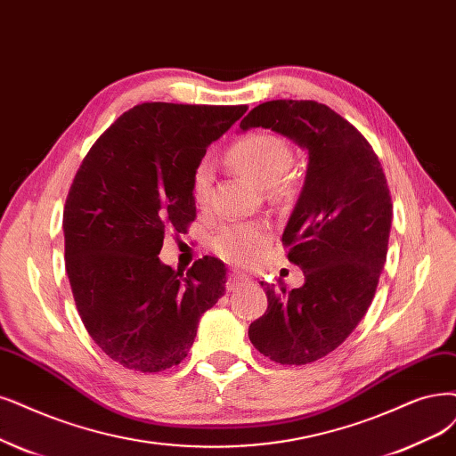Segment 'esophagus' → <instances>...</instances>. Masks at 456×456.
I'll return each mask as SVG.
<instances>
[{
  "label": "esophagus",
  "instance_id": "1",
  "mask_svg": "<svg viewBox=\"0 0 456 456\" xmlns=\"http://www.w3.org/2000/svg\"><path fill=\"white\" fill-rule=\"evenodd\" d=\"M244 281H248V276H244V274H240V273H231L229 274V281H227V289L229 291H232V289H237L240 283H244Z\"/></svg>",
  "mask_w": 456,
  "mask_h": 456
}]
</instances>
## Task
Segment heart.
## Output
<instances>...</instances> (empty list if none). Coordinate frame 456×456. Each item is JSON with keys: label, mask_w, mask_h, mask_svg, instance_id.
<instances>
[{"label": "heart", "mask_w": 456, "mask_h": 456, "mask_svg": "<svg viewBox=\"0 0 456 456\" xmlns=\"http://www.w3.org/2000/svg\"><path fill=\"white\" fill-rule=\"evenodd\" d=\"M229 161L237 171L261 190L281 188L293 163L289 144L273 133H251L234 142L229 150ZM212 165L205 159L195 165L191 175V195L195 205L205 207L210 199ZM268 244V232L256 224H231L217 231L214 249L232 263H251L263 254Z\"/></svg>", "instance_id": "heart-1"}]
</instances>
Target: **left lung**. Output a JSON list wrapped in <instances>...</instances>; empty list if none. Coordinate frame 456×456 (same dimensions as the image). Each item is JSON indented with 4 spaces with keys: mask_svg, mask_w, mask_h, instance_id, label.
Here are the masks:
<instances>
[{
    "mask_svg": "<svg viewBox=\"0 0 456 456\" xmlns=\"http://www.w3.org/2000/svg\"><path fill=\"white\" fill-rule=\"evenodd\" d=\"M251 127L291 139L308 154V167L281 234L305 283L288 293L261 281L268 306L248 334L271 361L308 364L338 347L372 305L393 202L372 146L327 105L266 101L240 122V131Z\"/></svg>",
    "mask_w": 456,
    "mask_h": 456,
    "instance_id": "left-lung-1",
    "label": "left lung"
}]
</instances>
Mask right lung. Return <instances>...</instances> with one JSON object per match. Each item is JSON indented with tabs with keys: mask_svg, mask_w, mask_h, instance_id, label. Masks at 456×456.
Here are the masks:
<instances>
[{
	"mask_svg": "<svg viewBox=\"0 0 456 456\" xmlns=\"http://www.w3.org/2000/svg\"><path fill=\"white\" fill-rule=\"evenodd\" d=\"M246 105L142 103L84 158L65 200V268L82 323L107 355L137 372L180 364L199 319L225 293L227 268L188 273L159 261L167 231L195 219L191 175Z\"/></svg>",
	"mask_w": 456,
	"mask_h": 456,
	"instance_id": "1",
	"label": "right lung"
}]
</instances>
